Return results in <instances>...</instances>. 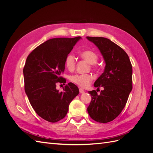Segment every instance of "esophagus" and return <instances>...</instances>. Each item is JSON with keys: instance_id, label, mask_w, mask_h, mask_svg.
I'll list each match as a JSON object with an SVG mask.
<instances>
[{"instance_id": "obj_1", "label": "esophagus", "mask_w": 153, "mask_h": 153, "mask_svg": "<svg viewBox=\"0 0 153 153\" xmlns=\"http://www.w3.org/2000/svg\"><path fill=\"white\" fill-rule=\"evenodd\" d=\"M79 91H80V93H81V94H84L85 92V91L83 90L82 89H81V88H80V89H79Z\"/></svg>"}]
</instances>
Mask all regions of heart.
Wrapping results in <instances>:
<instances>
[{
    "label": "heart",
    "instance_id": "obj_1",
    "mask_svg": "<svg viewBox=\"0 0 153 153\" xmlns=\"http://www.w3.org/2000/svg\"><path fill=\"white\" fill-rule=\"evenodd\" d=\"M80 57L91 64L92 68H96V63L98 60V55L93 50H83L80 53ZM65 66L69 71H72L75 68L76 59L72 53H68L65 58ZM92 76L91 74H75L69 77V80L74 84L81 87H87L89 86L92 80Z\"/></svg>",
    "mask_w": 153,
    "mask_h": 153
}]
</instances>
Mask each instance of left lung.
<instances>
[{"label":"left lung","instance_id":"1","mask_svg":"<svg viewBox=\"0 0 153 153\" xmlns=\"http://www.w3.org/2000/svg\"><path fill=\"white\" fill-rule=\"evenodd\" d=\"M87 38L99 48L106 63L94 85L103 89L100 94L94 90L89 91L92 100L87 112L95 121L106 123L116 118L126 104L133 88L132 66L126 52L112 41L102 37Z\"/></svg>","mask_w":153,"mask_h":153}]
</instances>
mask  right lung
<instances>
[{"mask_svg": "<svg viewBox=\"0 0 153 153\" xmlns=\"http://www.w3.org/2000/svg\"><path fill=\"white\" fill-rule=\"evenodd\" d=\"M81 38H58L47 40L29 53L24 68V88L36 114L50 123L65 117L69 105L78 93V87L68 83L63 91L56 89L57 83H66L62 76L65 58Z\"/></svg>", "mask_w": 153, "mask_h": 153, "instance_id": "add662e5", "label": "right lung"}]
</instances>
